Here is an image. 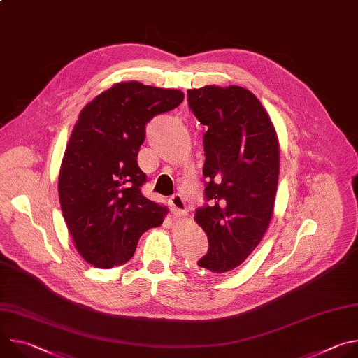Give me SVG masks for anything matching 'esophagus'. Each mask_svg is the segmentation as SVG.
Here are the masks:
<instances>
[{"label":"esophagus","mask_w":358,"mask_h":358,"mask_svg":"<svg viewBox=\"0 0 358 358\" xmlns=\"http://www.w3.org/2000/svg\"><path fill=\"white\" fill-rule=\"evenodd\" d=\"M169 203H170L171 213H173L176 217H185V215L188 214L187 207H185V202H184V199H182L181 195H178V194L173 195V196L170 198Z\"/></svg>","instance_id":"1"}]
</instances>
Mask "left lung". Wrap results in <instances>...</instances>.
<instances>
[{
    "mask_svg": "<svg viewBox=\"0 0 358 358\" xmlns=\"http://www.w3.org/2000/svg\"><path fill=\"white\" fill-rule=\"evenodd\" d=\"M188 105L201 124L211 206L195 222L208 236V252L196 265L211 273L238 268L262 241L271 224L279 180V140L258 97L241 86L188 89Z\"/></svg>",
    "mask_w": 358,
    "mask_h": 358,
    "instance_id": "obj_1",
    "label": "left lung"
}]
</instances>
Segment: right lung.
<instances>
[{"instance_id": "obj_1", "label": "right lung", "mask_w": 358, "mask_h": 358, "mask_svg": "<svg viewBox=\"0 0 358 358\" xmlns=\"http://www.w3.org/2000/svg\"><path fill=\"white\" fill-rule=\"evenodd\" d=\"M184 100L177 89L119 82L82 109L59 170V201L80 257L100 269L126 264L167 207L143 196L137 164L145 124Z\"/></svg>"}]
</instances>
